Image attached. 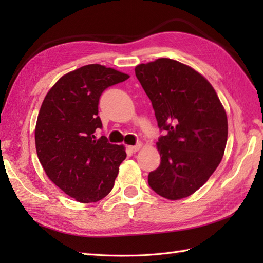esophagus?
<instances>
[{
	"label": "esophagus",
	"mask_w": 263,
	"mask_h": 263,
	"mask_svg": "<svg viewBox=\"0 0 263 263\" xmlns=\"http://www.w3.org/2000/svg\"><path fill=\"white\" fill-rule=\"evenodd\" d=\"M140 148H141V143H138V144H136V146L128 147V150H130L131 153H137V152H139V150H140Z\"/></svg>",
	"instance_id": "obj_1"
}]
</instances>
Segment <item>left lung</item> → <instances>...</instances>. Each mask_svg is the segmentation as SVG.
<instances>
[{
    "mask_svg": "<svg viewBox=\"0 0 263 263\" xmlns=\"http://www.w3.org/2000/svg\"><path fill=\"white\" fill-rule=\"evenodd\" d=\"M136 76L153 104L160 131V165L148 183L160 197L180 200L209 180L224 156L227 115L210 82L171 59L136 66Z\"/></svg>",
    "mask_w": 263,
    "mask_h": 263,
    "instance_id": "left-lung-1",
    "label": "left lung"
}]
</instances>
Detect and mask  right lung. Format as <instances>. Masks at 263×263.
Returning a JSON list of instances; mask_svg holds the SVG:
<instances>
[{"label":"right lung","mask_w":263,"mask_h":263,"mask_svg":"<svg viewBox=\"0 0 263 263\" xmlns=\"http://www.w3.org/2000/svg\"><path fill=\"white\" fill-rule=\"evenodd\" d=\"M128 78L100 64L81 66L59 79L42 104L35 128L38 159L49 180L79 202L105 198L126 158L124 147L95 132L103 127V91Z\"/></svg>","instance_id":"1"}]
</instances>
